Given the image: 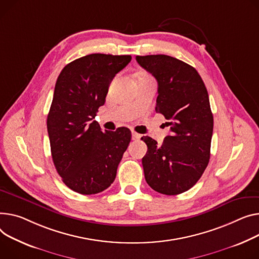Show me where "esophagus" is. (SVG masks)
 <instances>
[{
	"instance_id": "obj_1",
	"label": "esophagus",
	"mask_w": 259,
	"mask_h": 259,
	"mask_svg": "<svg viewBox=\"0 0 259 259\" xmlns=\"http://www.w3.org/2000/svg\"><path fill=\"white\" fill-rule=\"evenodd\" d=\"M142 137V135L141 134H139V133H136V132H134V131H132V140L133 141H139L140 139Z\"/></svg>"
}]
</instances>
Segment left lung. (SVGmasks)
<instances>
[{"label":"left lung","instance_id":"left-lung-1","mask_svg":"<svg viewBox=\"0 0 259 259\" xmlns=\"http://www.w3.org/2000/svg\"><path fill=\"white\" fill-rule=\"evenodd\" d=\"M158 83L156 112L168 122L170 134L161 146L143 136L147 183L160 194L174 196L192 188L210 158L213 115L205 84L196 68L167 55L136 56Z\"/></svg>","mask_w":259,"mask_h":259}]
</instances>
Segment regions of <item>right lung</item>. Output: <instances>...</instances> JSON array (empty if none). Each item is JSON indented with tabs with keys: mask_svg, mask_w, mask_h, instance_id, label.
Instances as JSON below:
<instances>
[{
	"mask_svg": "<svg viewBox=\"0 0 259 259\" xmlns=\"http://www.w3.org/2000/svg\"><path fill=\"white\" fill-rule=\"evenodd\" d=\"M130 55L91 54L59 74L47 118L52 158L64 184L81 195L105 191L131 141L126 127L103 133L97 120L114 76Z\"/></svg>",
	"mask_w": 259,
	"mask_h": 259,
	"instance_id": "1",
	"label": "right lung"
}]
</instances>
